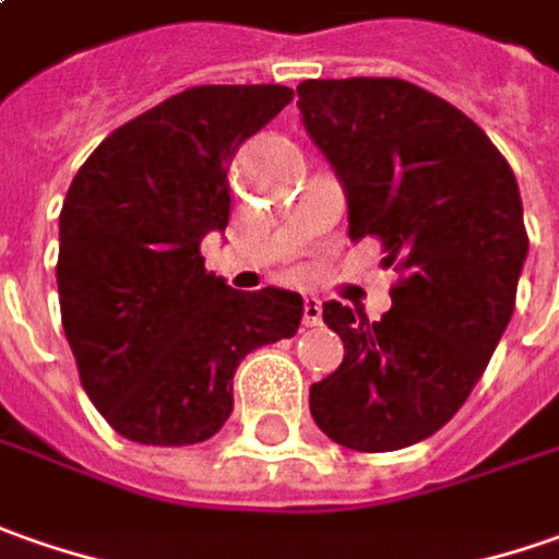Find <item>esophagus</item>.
<instances>
[{
  "instance_id": "obj_1",
  "label": "esophagus",
  "mask_w": 559,
  "mask_h": 559,
  "mask_svg": "<svg viewBox=\"0 0 559 559\" xmlns=\"http://www.w3.org/2000/svg\"><path fill=\"white\" fill-rule=\"evenodd\" d=\"M302 324L306 328H318L321 324V299L318 297L302 299Z\"/></svg>"
}]
</instances>
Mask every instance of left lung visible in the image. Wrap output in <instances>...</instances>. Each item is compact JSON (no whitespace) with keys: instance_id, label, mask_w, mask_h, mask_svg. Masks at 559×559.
Instances as JSON below:
<instances>
[{"instance_id":"8db88e82","label":"left lung","mask_w":559,"mask_h":559,"mask_svg":"<svg viewBox=\"0 0 559 559\" xmlns=\"http://www.w3.org/2000/svg\"><path fill=\"white\" fill-rule=\"evenodd\" d=\"M297 95L349 238H377L402 275L380 321L324 302L343 361L312 383L309 412L353 452H395L452 420L508 328L530 253L520 188L467 114L408 80H306Z\"/></svg>"}]
</instances>
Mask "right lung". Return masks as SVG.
Here are the masks:
<instances>
[{
    "label": "right lung",
    "instance_id": "right-lung-1",
    "mask_svg": "<svg viewBox=\"0 0 559 559\" xmlns=\"http://www.w3.org/2000/svg\"><path fill=\"white\" fill-rule=\"evenodd\" d=\"M287 86H194L114 129L61 206V324L92 405L142 445H194L235 408L241 358L294 337L302 297L231 290L201 241L228 225V166Z\"/></svg>",
    "mask_w": 559,
    "mask_h": 559
}]
</instances>
